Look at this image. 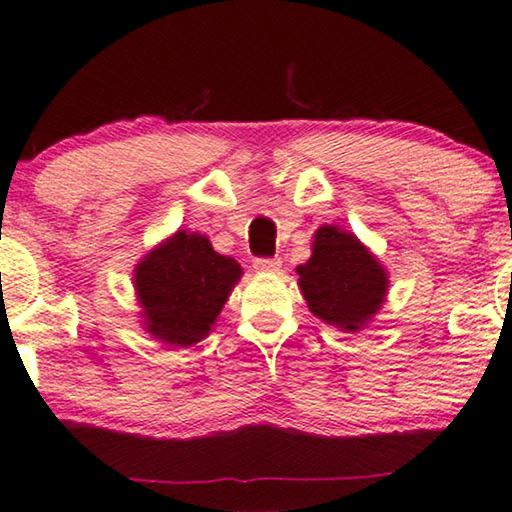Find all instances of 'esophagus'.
Returning <instances> with one entry per match:
<instances>
[{"mask_svg": "<svg viewBox=\"0 0 512 512\" xmlns=\"http://www.w3.org/2000/svg\"><path fill=\"white\" fill-rule=\"evenodd\" d=\"M254 268L258 272H274L281 268V258H256Z\"/></svg>", "mask_w": 512, "mask_h": 512, "instance_id": "34e87169", "label": "esophagus"}]
</instances>
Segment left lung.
<instances>
[{
	"label": "left lung",
	"mask_w": 512,
	"mask_h": 512,
	"mask_svg": "<svg viewBox=\"0 0 512 512\" xmlns=\"http://www.w3.org/2000/svg\"><path fill=\"white\" fill-rule=\"evenodd\" d=\"M298 286L311 314L344 332H358L385 302L388 274L353 233L321 226L311 258L298 268Z\"/></svg>",
	"instance_id": "left-lung-1"
}]
</instances>
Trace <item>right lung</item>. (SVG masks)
Masks as SVG:
<instances>
[{
    "label": "right lung",
    "instance_id": "obj_1",
    "mask_svg": "<svg viewBox=\"0 0 512 512\" xmlns=\"http://www.w3.org/2000/svg\"><path fill=\"white\" fill-rule=\"evenodd\" d=\"M242 268L212 249L201 233L177 231L133 270L143 325L168 346H191L210 335Z\"/></svg>",
    "mask_w": 512,
    "mask_h": 512
}]
</instances>
